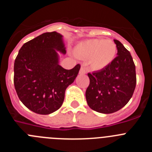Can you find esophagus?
Returning <instances> with one entry per match:
<instances>
[{"label": "esophagus", "mask_w": 152, "mask_h": 152, "mask_svg": "<svg viewBox=\"0 0 152 152\" xmlns=\"http://www.w3.org/2000/svg\"><path fill=\"white\" fill-rule=\"evenodd\" d=\"M86 69L85 68H84V66H81V68H80V72H79V74L80 75H84V74H86Z\"/></svg>", "instance_id": "34e87169"}]
</instances>
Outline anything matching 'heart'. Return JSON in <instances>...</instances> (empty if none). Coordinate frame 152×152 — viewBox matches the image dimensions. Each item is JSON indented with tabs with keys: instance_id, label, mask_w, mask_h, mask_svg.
<instances>
[{
	"instance_id": "obj_1",
	"label": "heart",
	"mask_w": 152,
	"mask_h": 152,
	"mask_svg": "<svg viewBox=\"0 0 152 152\" xmlns=\"http://www.w3.org/2000/svg\"><path fill=\"white\" fill-rule=\"evenodd\" d=\"M76 55L89 58L91 68H104L112 62L116 54V45L113 40L92 39L82 42L76 48Z\"/></svg>"
}]
</instances>
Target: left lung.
I'll list each match as a JSON object with an SVG mask.
<instances>
[{
	"mask_svg": "<svg viewBox=\"0 0 152 152\" xmlns=\"http://www.w3.org/2000/svg\"><path fill=\"white\" fill-rule=\"evenodd\" d=\"M114 42L118 56L103 69L88 74L87 103L93 110L101 113H113L123 108L136 85L135 65L130 52L119 40L114 39Z\"/></svg>",
	"mask_w": 152,
	"mask_h": 152,
	"instance_id": "8db88e82",
	"label": "left lung"
}]
</instances>
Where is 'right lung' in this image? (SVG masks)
Segmentation results:
<instances>
[{
    "mask_svg": "<svg viewBox=\"0 0 152 152\" xmlns=\"http://www.w3.org/2000/svg\"><path fill=\"white\" fill-rule=\"evenodd\" d=\"M57 51L65 53L62 36L42 33L24 43L14 61L13 83L20 101L31 111L48 115L62 105L64 92L80 65L66 70L58 64Z\"/></svg>",
    "mask_w": 152,
    "mask_h": 152,
    "instance_id": "right-lung-1",
    "label": "right lung"
}]
</instances>
